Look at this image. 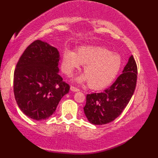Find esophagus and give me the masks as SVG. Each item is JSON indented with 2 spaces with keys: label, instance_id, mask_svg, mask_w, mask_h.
Masks as SVG:
<instances>
[{
  "label": "esophagus",
  "instance_id": "obj_1",
  "mask_svg": "<svg viewBox=\"0 0 158 158\" xmlns=\"http://www.w3.org/2000/svg\"><path fill=\"white\" fill-rule=\"evenodd\" d=\"M70 90H72V91H73V92H77V91H80V90L78 89V88H75V87H74V86H73V85H71V86H70Z\"/></svg>",
  "mask_w": 158,
  "mask_h": 158
}]
</instances>
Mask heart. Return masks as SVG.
<instances>
[{"label": "heart", "instance_id": "b5f03b06", "mask_svg": "<svg viewBox=\"0 0 158 158\" xmlns=\"http://www.w3.org/2000/svg\"><path fill=\"white\" fill-rule=\"evenodd\" d=\"M81 64H85V75L77 77V82L88 83L92 89H101L115 79L122 66V60L119 55L101 47H81L76 53L70 49L64 51L62 69L66 75H73Z\"/></svg>", "mask_w": 158, "mask_h": 158}]
</instances>
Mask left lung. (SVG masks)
<instances>
[{
	"mask_svg": "<svg viewBox=\"0 0 158 158\" xmlns=\"http://www.w3.org/2000/svg\"><path fill=\"white\" fill-rule=\"evenodd\" d=\"M137 67L131 55L122 73L109 88L87 94L84 113L90 123L102 125L113 122L122 113L135 92Z\"/></svg>",
	"mask_w": 158,
	"mask_h": 158,
	"instance_id": "left-lung-1",
	"label": "left lung"
}]
</instances>
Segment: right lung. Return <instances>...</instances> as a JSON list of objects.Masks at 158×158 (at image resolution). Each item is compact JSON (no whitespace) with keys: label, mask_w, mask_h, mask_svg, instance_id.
<instances>
[{"label":"right lung","mask_w":158,"mask_h":158,"mask_svg":"<svg viewBox=\"0 0 158 158\" xmlns=\"http://www.w3.org/2000/svg\"><path fill=\"white\" fill-rule=\"evenodd\" d=\"M60 52L48 43L36 40L17 62L14 75L15 99L21 111L36 121L52 115L70 90L59 73Z\"/></svg>","instance_id":"1"}]
</instances>
